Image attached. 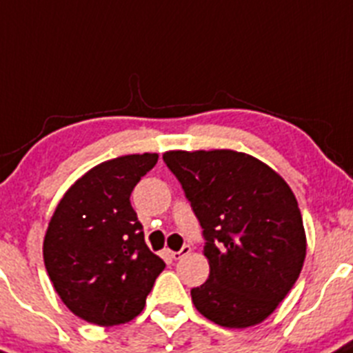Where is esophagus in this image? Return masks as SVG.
<instances>
[{"mask_svg":"<svg viewBox=\"0 0 353 353\" xmlns=\"http://www.w3.org/2000/svg\"><path fill=\"white\" fill-rule=\"evenodd\" d=\"M190 252H192V247L183 245V249H181V251H169V256L172 259H179V258H183V256L190 254Z\"/></svg>","mask_w":353,"mask_h":353,"instance_id":"34e87169","label":"esophagus"}]
</instances>
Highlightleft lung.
Masks as SVG:
<instances>
[{
  "instance_id": "obj_1",
  "label": "left lung",
  "mask_w": 353,
  "mask_h": 353,
  "mask_svg": "<svg viewBox=\"0 0 353 353\" xmlns=\"http://www.w3.org/2000/svg\"><path fill=\"white\" fill-rule=\"evenodd\" d=\"M203 228L210 273L192 289L214 324L243 329L273 314L301 273L306 235L298 200L272 167L233 150L167 151Z\"/></svg>"
}]
</instances>
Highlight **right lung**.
Here are the masks:
<instances>
[{
	"instance_id": "1",
	"label": "right lung",
	"mask_w": 353,
	"mask_h": 353,
	"mask_svg": "<svg viewBox=\"0 0 353 353\" xmlns=\"http://www.w3.org/2000/svg\"><path fill=\"white\" fill-rule=\"evenodd\" d=\"M157 161V153L102 161L69 188L48 223L45 268L62 303L90 324L136 319L165 268L130 205L132 190Z\"/></svg>"
}]
</instances>
